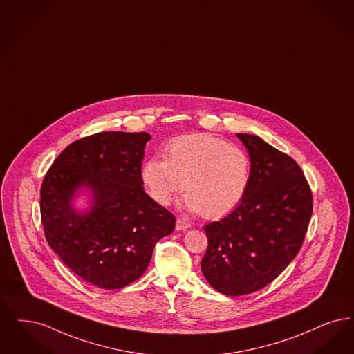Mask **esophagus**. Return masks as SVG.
I'll return each instance as SVG.
<instances>
[{"label": "esophagus", "mask_w": 354, "mask_h": 354, "mask_svg": "<svg viewBox=\"0 0 354 354\" xmlns=\"http://www.w3.org/2000/svg\"><path fill=\"white\" fill-rule=\"evenodd\" d=\"M191 227V224L184 221L183 218H176V230H185Z\"/></svg>", "instance_id": "esophagus-1"}]
</instances>
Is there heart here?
Here are the masks:
<instances>
[{
  "mask_svg": "<svg viewBox=\"0 0 354 354\" xmlns=\"http://www.w3.org/2000/svg\"><path fill=\"white\" fill-rule=\"evenodd\" d=\"M252 174L248 153L212 134L176 137L165 158H150L141 169L143 184L159 205H170L185 185L184 207L208 218H221L240 205Z\"/></svg>",
  "mask_w": 354,
  "mask_h": 354,
  "instance_id": "b5f03b06",
  "label": "heart"
}]
</instances>
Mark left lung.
<instances>
[{
	"label": "left lung",
	"instance_id": "8db88e82",
	"mask_svg": "<svg viewBox=\"0 0 354 354\" xmlns=\"http://www.w3.org/2000/svg\"><path fill=\"white\" fill-rule=\"evenodd\" d=\"M252 160V184L240 205L204 227L205 279L229 297L252 294L297 257L311 220V188L297 162L262 138L239 133Z\"/></svg>",
	"mask_w": 354,
	"mask_h": 354
}]
</instances>
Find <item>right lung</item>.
I'll use <instances>...</instances> for the list:
<instances>
[{
  "instance_id": "obj_1",
  "label": "right lung",
  "mask_w": 354,
  "mask_h": 354,
  "mask_svg": "<svg viewBox=\"0 0 354 354\" xmlns=\"http://www.w3.org/2000/svg\"><path fill=\"white\" fill-rule=\"evenodd\" d=\"M150 134L101 131L68 145L44 175L41 218L46 240L85 282L115 290L137 281L175 216L150 198L141 167ZM88 185L95 204L86 214L71 205Z\"/></svg>"
}]
</instances>
